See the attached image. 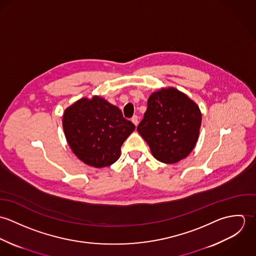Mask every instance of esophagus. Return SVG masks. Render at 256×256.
Here are the masks:
<instances>
[{
  "label": "esophagus",
  "instance_id": "esophagus-1",
  "mask_svg": "<svg viewBox=\"0 0 256 256\" xmlns=\"http://www.w3.org/2000/svg\"><path fill=\"white\" fill-rule=\"evenodd\" d=\"M131 121L134 123L135 126L138 125V116L137 115H134L132 118H131Z\"/></svg>",
  "mask_w": 256,
  "mask_h": 256
}]
</instances>
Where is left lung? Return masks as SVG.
I'll use <instances>...</instances> for the list:
<instances>
[{
    "mask_svg": "<svg viewBox=\"0 0 256 256\" xmlns=\"http://www.w3.org/2000/svg\"><path fill=\"white\" fill-rule=\"evenodd\" d=\"M201 122L202 114L196 102L174 88H162L150 96L137 130L154 158L176 164L194 148Z\"/></svg>",
    "mask_w": 256,
    "mask_h": 256,
    "instance_id": "left-lung-1",
    "label": "left lung"
}]
</instances>
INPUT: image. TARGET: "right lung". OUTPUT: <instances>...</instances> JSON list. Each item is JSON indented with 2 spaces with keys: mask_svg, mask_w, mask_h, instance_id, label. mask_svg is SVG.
I'll return each mask as SVG.
<instances>
[{
  "mask_svg": "<svg viewBox=\"0 0 256 256\" xmlns=\"http://www.w3.org/2000/svg\"><path fill=\"white\" fill-rule=\"evenodd\" d=\"M63 129L74 154L94 168H106L120 156L121 146L135 130L121 110L104 98H82L67 108Z\"/></svg>",
  "mask_w": 256,
  "mask_h": 256,
  "instance_id": "1",
  "label": "right lung"
}]
</instances>
